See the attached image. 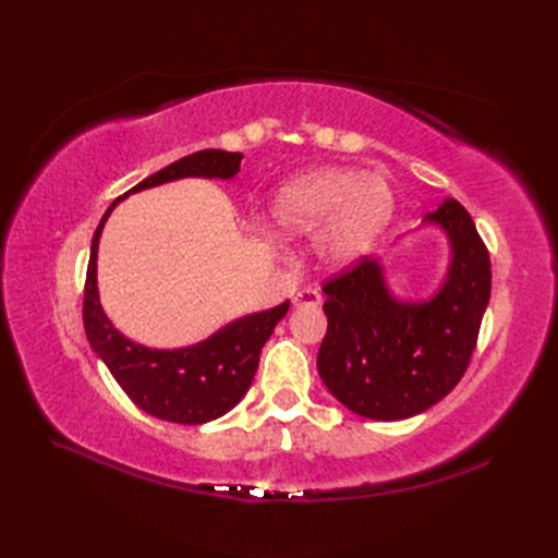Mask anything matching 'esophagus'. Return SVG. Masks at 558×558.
Returning <instances> with one entry per match:
<instances>
[{"label":"esophagus","instance_id":"esophagus-1","mask_svg":"<svg viewBox=\"0 0 558 558\" xmlns=\"http://www.w3.org/2000/svg\"><path fill=\"white\" fill-rule=\"evenodd\" d=\"M293 305H307V307H316L320 305V293L318 289H302L295 293Z\"/></svg>","mask_w":558,"mask_h":558}]
</instances>
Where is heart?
<instances>
[{"instance_id": "b5f03b06", "label": "heart", "mask_w": 558, "mask_h": 558, "mask_svg": "<svg viewBox=\"0 0 558 558\" xmlns=\"http://www.w3.org/2000/svg\"><path fill=\"white\" fill-rule=\"evenodd\" d=\"M393 214L396 191L384 174L320 167L281 185L269 223L281 234L314 232L320 260L349 265L375 246Z\"/></svg>"}]
</instances>
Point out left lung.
<instances>
[{
	"mask_svg": "<svg viewBox=\"0 0 558 558\" xmlns=\"http://www.w3.org/2000/svg\"><path fill=\"white\" fill-rule=\"evenodd\" d=\"M449 240L447 277L424 302L391 295L377 258L324 283L328 330L316 367L351 412L400 421L426 412L461 381L492 298V260L470 214L447 197L424 218Z\"/></svg>",
	"mask_w": 558,
	"mask_h": 558,
	"instance_id": "1",
	"label": "left lung"
}]
</instances>
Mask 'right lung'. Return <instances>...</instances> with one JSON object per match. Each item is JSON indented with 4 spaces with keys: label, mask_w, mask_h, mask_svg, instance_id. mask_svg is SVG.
<instances>
[{
    "label": "right lung",
    "mask_w": 558,
    "mask_h": 558,
    "mask_svg": "<svg viewBox=\"0 0 558 558\" xmlns=\"http://www.w3.org/2000/svg\"><path fill=\"white\" fill-rule=\"evenodd\" d=\"M242 154L207 148L185 156L165 170L146 177L130 193H140L154 185L185 177L232 179L240 172ZM123 195V197H125ZM123 197H116L99 221L86 272L83 291V328L99 359L105 361L113 379L121 384L128 398L162 421L183 426H199L223 416L238 404L258 369L260 349L269 340L275 326L289 312L291 302L279 307L248 314L232 320L226 328L207 337L205 342L183 349H148L128 340L107 318L97 293V244L109 214Z\"/></svg>",
    "instance_id": "add662e5"
}]
</instances>
